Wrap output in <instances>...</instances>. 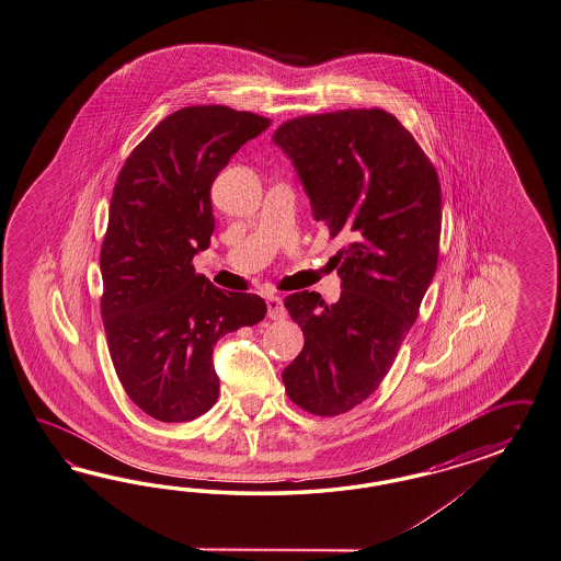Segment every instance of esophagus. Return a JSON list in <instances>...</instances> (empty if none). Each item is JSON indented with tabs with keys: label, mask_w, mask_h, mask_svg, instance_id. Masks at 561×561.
I'll return each instance as SVG.
<instances>
[{
	"label": "esophagus",
	"mask_w": 561,
	"mask_h": 561,
	"mask_svg": "<svg viewBox=\"0 0 561 561\" xmlns=\"http://www.w3.org/2000/svg\"><path fill=\"white\" fill-rule=\"evenodd\" d=\"M267 317L272 320H284L288 317V310L279 296H267Z\"/></svg>",
	"instance_id": "esophagus-1"
}]
</instances>
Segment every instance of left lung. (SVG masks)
Listing matches in <instances>:
<instances>
[{"label": "left lung", "mask_w": 561, "mask_h": 561, "mask_svg": "<svg viewBox=\"0 0 561 561\" xmlns=\"http://www.w3.org/2000/svg\"><path fill=\"white\" fill-rule=\"evenodd\" d=\"M312 216L345 247L329 265L339 302L319 291L284 300L304 347L282 378L294 404L336 416L378 390L419 317L439 259L440 185L419 142L392 114L341 110L282 124Z\"/></svg>", "instance_id": "obj_1"}]
</instances>
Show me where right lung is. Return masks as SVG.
<instances>
[{"label":"right lung","mask_w":561,"mask_h":561,"mask_svg":"<svg viewBox=\"0 0 561 561\" xmlns=\"http://www.w3.org/2000/svg\"><path fill=\"white\" fill-rule=\"evenodd\" d=\"M270 118L227 106L182 107L122 167L102 244V319L128 398L163 423L213 409L220 336L263 320L267 306L216 288L192 261L210 247L216 175Z\"/></svg>","instance_id":"obj_1"}]
</instances>
